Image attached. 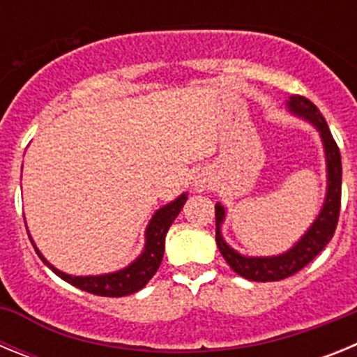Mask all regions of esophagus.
Here are the masks:
<instances>
[{"mask_svg":"<svg viewBox=\"0 0 357 357\" xmlns=\"http://www.w3.org/2000/svg\"><path fill=\"white\" fill-rule=\"evenodd\" d=\"M195 191L202 193V191H206L207 185H209V181H207L206 176H197V181H195Z\"/></svg>","mask_w":357,"mask_h":357,"instance_id":"obj_1","label":"esophagus"}]
</instances>
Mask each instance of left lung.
Segmentation results:
<instances>
[{"instance_id":"obj_1","label":"left lung","mask_w":357,"mask_h":357,"mask_svg":"<svg viewBox=\"0 0 357 357\" xmlns=\"http://www.w3.org/2000/svg\"><path fill=\"white\" fill-rule=\"evenodd\" d=\"M286 107L296 118H302L304 121L311 123L320 134L321 144H324V153H326V169H327V189L324 206L320 213L314 218L301 239L279 255H243L238 250L230 247L229 243L222 236V225L225 222L227 209L218 202L214 206L216 213V245L222 252L223 259L227 261L232 270L238 275L245 277L255 282H272V280H282L293 273L301 272L305 264L311 261L326 248L327 243L334 236V230L338 225L340 206H342V155L336 141L333 139L326 119L320 114L314 103H311L304 96H289L286 100Z\"/></svg>"}]
</instances>
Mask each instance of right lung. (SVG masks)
<instances>
[{"label":"right lung","mask_w":357,"mask_h":357,"mask_svg":"<svg viewBox=\"0 0 357 357\" xmlns=\"http://www.w3.org/2000/svg\"><path fill=\"white\" fill-rule=\"evenodd\" d=\"M185 200H188V193H182L181 197H176L175 200L155 211V214L151 216L150 223L146 225V230H144L143 252L128 266L121 268L118 272L102 273V275H69V273L61 272L59 268L53 266L40 254L39 248L33 243V239L30 238V241L33 245V248H36L37 255H39L43 263L53 273H56V275L61 277L62 280H66V282H69V284L80 288L82 291L93 293V295L98 296L132 295V293L143 289L148 284V280L155 275V272L159 270L160 261H162L164 255V241H166L168 229L172 227V223L175 222V218L182 211Z\"/></svg>","instance_id":"right-lung-1"}]
</instances>
